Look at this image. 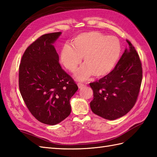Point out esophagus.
<instances>
[{"mask_svg": "<svg viewBox=\"0 0 157 157\" xmlns=\"http://www.w3.org/2000/svg\"><path fill=\"white\" fill-rule=\"evenodd\" d=\"M78 88H82L84 87V86H85L84 84H82V83H78Z\"/></svg>", "mask_w": 157, "mask_h": 157, "instance_id": "34e87169", "label": "esophagus"}]
</instances>
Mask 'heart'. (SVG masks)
<instances>
[{
	"label": "heart",
	"mask_w": 157,
	"mask_h": 157,
	"mask_svg": "<svg viewBox=\"0 0 157 157\" xmlns=\"http://www.w3.org/2000/svg\"><path fill=\"white\" fill-rule=\"evenodd\" d=\"M72 46H63L60 53L62 64L69 71L75 72L84 56L83 65L76 73L79 80H86L92 75L103 77L111 72L119 59L121 46L115 36H108L98 32H88L73 40Z\"/></svg>",
	"instance_id": "heart-1"
}]
</instances>
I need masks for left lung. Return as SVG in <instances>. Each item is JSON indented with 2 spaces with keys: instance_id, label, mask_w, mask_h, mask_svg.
<instances>
[{
  "instance_id": "1",
  "label": "left lung",
  "mask_w": 157,
  "mask_h": 157,
  "mask_svg": "<svg viewBox=\"0 0 157 157\" xmlns=\"http://www.w3.org/2000/svg\"><path fill=\"white\" fill-rule=\"evenodd\" d=\"M125 49L109 74L90 84L94 98L90 108L94 114L114 120L126 115L136 104L142 79V67L134 46L127 40Z\"/></svg>"
}]
</instances>
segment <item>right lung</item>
<instances>
[{"label": "right lung", "instance_id": "add662e5", "mask_svg": "<svg viewBox=\"0 0 157 157\" xmlns=\"http://www.w3.org/2000/svg\"><path fill=\"white\" fill-rule=\"evenodd\" d=\"M61 34L39 37L25 50L19 69V91L26 106L38 121L51 125L70 115V99L78 89L61 68L52 44Z\"/></svg>", "mask_w": 157, "mask_h": 157}]
</instances>
